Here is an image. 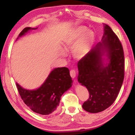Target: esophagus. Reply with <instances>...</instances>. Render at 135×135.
Wrapping results in <instances>:
<instances>
[{"label":"esophagus","instance_id":"34e87169","mask_svg":"<svg viewBox=\"0 0 135 135\" xmlns=\"http://www.w3.org/2000/svg\"><path fill=\"white\" fill-rule=\"evenodd\" d=\"M70 74L71 77L73 79L75 78V77H76V70H71L70 71Z\"/></svg>","mask_w":135,"mask_h":135}]
</instances>
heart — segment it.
I'll use <instances>...</instances> for the list:
<instances>
[{"label":"heart","mask_w":135,"mask_h":135,"mask_svg":"<svg viewBox=\"0 0 135 135\" xmlns=\"http://www.w3.org/2000/svg\"><path fill=\"white\" fill-rule=\"evenodd\" d=\"M94 39L95 35L92 31L87 30L84 26L77 27L71 30L63 39V49L68 51L73 48V57L81 59L90 51Z\"/></svg>","instance_id":"obj_1"}]
</instances>
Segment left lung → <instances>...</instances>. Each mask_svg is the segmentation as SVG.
I'll return each mask as SVG.
<instances>
[{"label": "left lung", "instance_id": "left-lung-1", "mask_svg": "<svg viewBox=\"0 0 135 135\" xmlns=\"http://www.w3.org/2000/svg\"><path fill=\"white\" fill-rule=\"evenodd\" d=\"M102 42L96 45L78 66V81L86 86L89 98L83 103L84 110L97 113L105 110L115 101L124 77V56L122 43L108 25H104ZM107 57L104 63L102 57Z\"/></svg>", "mask_w": 135, "mask_h": 135}]
</instances>
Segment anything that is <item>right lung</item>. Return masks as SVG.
Here are the masks:
<instances>
[{
    "label": "right lung",
    "instance_id": "right-lung-1",
    "mask_svg": "<svg viewBox=\"0 0 135 135\" xmlns=\"http://www.w3.org/2000/svg\"><path fill=\"white\" fill-rule=\"evenodd\" d=\"M26 27L20 33L18 38L30 30ZM72 79L67 67L55 68L45 81L36 90H27L16 83L21 99L32 111L42 115H49L58 109L61 96L71 87Z\"/></svg>",
    "mask_w": 135,
    "mask_h": 135
}]
</instances>
